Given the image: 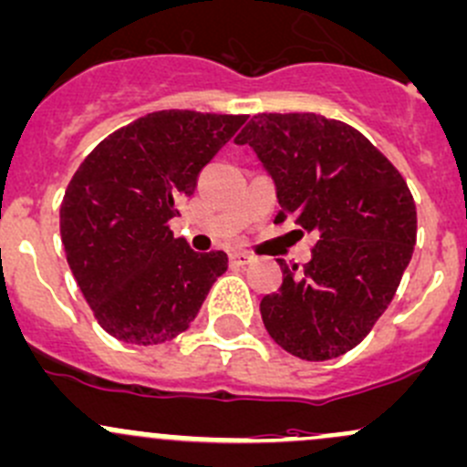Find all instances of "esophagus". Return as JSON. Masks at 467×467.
<instances>
[{
    "label": "esophagus",
    "mask_w": 467,
    "mask_h": 467,
    "mask_svg": "<svg viewBox=\"0 0 467 467\" xmlns=\"http://www.w3.org/2000/svg\"><path fill=\"white\" fill-rule=\"evenodd\" d=\"M250 262H253V257H250V254H246V253H230V266L242 268Z\"/></svg>",
    "instance_id": "34e87169"
}]
</instances>
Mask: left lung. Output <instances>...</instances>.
Instances as JSON below:
<instances>
[{"instance_id":"8db88e82","label":"left lung","mask_w":467,"mask_h":467,"mask_svg":"<svg viewBox=\"0 0 467 467\" xmlns=\"http://www.w3.org/2000/svg\"><path fill=\"white\" fill-rule=\"evenodd\" d=\"M250 145L279 199L275 223L316 233L299 271L259 304L268 336L291 356L331 360L360 345L396 296L416 244V205L399 170L360 131L317 114H257Z\"/></svg>"}]
</instances>
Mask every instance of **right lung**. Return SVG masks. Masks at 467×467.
I'll return each mask as SVG.
<instances>
[{
  "label": "right lung",
  "instance_id": "obj_1",
  "mask_svg": "<svg viewBox=\"0 0 467 467\" xmlns=\"http://www.w3.org/2000/svg\"><path fill=\"white\" fill-rule=\"evenodd\" d=\"M246 116L156 111L114 131L82 161L60 205L68 268L98 324L127 345H163L190 327L228 268L194 253L168 221Z\"/></svg>",
  "mask_w": 467,
  "mask_h": 467
}]
</instances>
